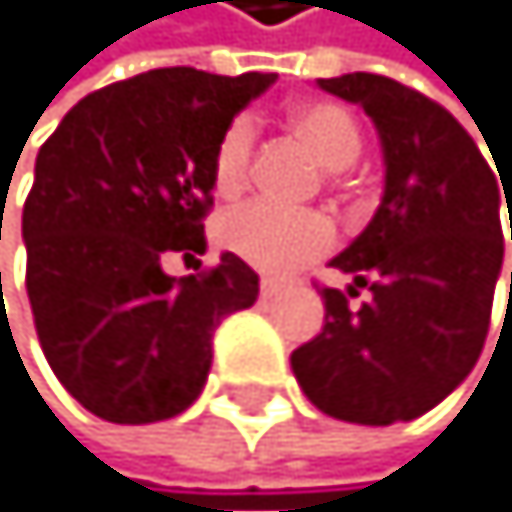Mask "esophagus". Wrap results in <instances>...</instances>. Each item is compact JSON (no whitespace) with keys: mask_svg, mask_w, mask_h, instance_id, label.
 <instances>
[{"mask_svg":"<svg viewBox=\"0 0 512 512\" xmlns=\"http://www.w3.org/2000/svg\"><path fill=\"white\" fill-rule=\"evenodd\" d=\"M284 290V284L281 281H271V277H264L261 281V300H274L277 294Z\"/></svg>","mask_w":512,"mask_h":512,"instance_id":"34e87169","label":"esophagus"}]
</instances>
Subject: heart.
Here are the masks:
<instances>
[{"label":"heart","mask_w":512,"mask_h":512,"mask_svg":"<svg viewBox=\"0 0 512 512\" xmlns=\"http://www.w3.org/2000/svg\"><path fill=\"white\" fill-rule=\"evenodd\" d=\"M290 123L326 169H346L362 150V130L356 117L333 100H303L290 110ZM251 150V120L235 117L212 150V189L222 199H231L245 186ZM215 241L258 271L281 274L330 248L333 228L317 212H290L277 209L271 202H248L218 218Z\"/></svg>","instance_id":"1"}]
</instances>
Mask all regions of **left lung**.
Returning a JSON list of instances; mask_svg holds the SVG:
<instances>
[{"instance_id": "left-lung-1", "label": "left lung", "mask_w": 512, "mask_h": 512, "mask_svg": "<svg viewBox=\"0 0 512 512\" xmlns=\"http://www.w3.org/2000/svg\"><path fill=\"white\" fill-rule=\"evenodd\" d=\"M317 87L366 110L385 179L372 222L330 261L353 274L349 297L369 287L372 300L349 310L340 290L323 287V333L294 349L290 369L330 418L412 421L471 376L484 349L510 179L497 182L448 110L392 77L356 71L317 77Z\"/></svg>"}]
</instances>
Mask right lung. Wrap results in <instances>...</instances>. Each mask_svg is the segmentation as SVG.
<instances>
[{"label": "right lung", "mask_w": 512, "mask_h": 512, "mask_svg": "<svg viewBox=\"0 0 512 512\" xmlns=\"http://www.w3.org/2000/svg\"><path fill=\"white\" fill-rule=\"evenodd\" d=\"M274 81L146 71L77 100L38 150L25 287L48 366L97 418L182 415L209 379L215 326L258 300V274L231 251L202 277H172L163 258L205 254L212 150Z\"/></svg>", "instance_id": "obj_1"}]
</instances>
